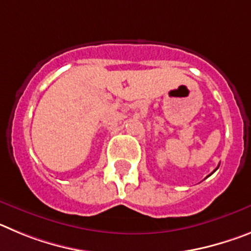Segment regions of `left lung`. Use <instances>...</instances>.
I'll return each mask as SVG.
<instances>
[{"label":"left lung","instance_id":"obj_1","mask_svg":"<svg viewBox=\"0 0 251 251\" xmlns=\"http://www.w3.org/2000/svg\"><path fill=\"white\" fill-rule=\"evenodd\" d=\"M217 168H219V167H217ZM217 168H216V170H217ZM216 170H215V171H216ZM215 171H214V172H215ZM208 176H210V175H208Z\"/></svg>","mask_w":251,"mask_h":251}]
</instances>
